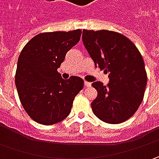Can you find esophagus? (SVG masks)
I'll list each match as a JSON object with an SVG mask.
<instances>
[{"label": "esophagus", "mask_w": 159, "mask_h": 159, "mask_svg": "<svg viewBox=\"0 0 159 159\" xmlns=\"http://www.w3.org/2000/svg\"><path fill=\"white\" fill-rule=\"evenodd\" d=\"M84 85H85V87H86V88H89V87H91V82L85 81V82H84Z\"/></svg>", "instance_id": "obj_1"}]
</instances>
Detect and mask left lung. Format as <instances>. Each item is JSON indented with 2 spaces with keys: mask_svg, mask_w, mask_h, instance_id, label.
<instances>
[{
  "mask_svg": "<svg viewBox=\"0 0 159 159\" xmlns=\"http://www.w3.org/2000/svg\"><path fill=\"white\" fill-rule=\"evenodd\" d=\"M82 40L95 66L110 79L107 86L92 84L98 94L91 102L93 112L105 123L124 122L143 99L147 73L141 53L129 39L111 31L83 30Z\"/></svg>",
  "mask_w": 159,
  "mask_h": 159,
  "instance_id": "8db88e82",
  "label": "left lung"
}]
</instances>
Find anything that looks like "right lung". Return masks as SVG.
Instances as JSON below:
<instances>
[{
	"label": "right lung",
	"instance_id": "obj_1",
	"mask_svg": "<svg viewBox=\"0 0 159 159\" xmlns=\"http://www.w3.org/2000/svg\"><path fill=\"white\" fill-rule=\"evenodd\" d=\"M80 35V29L40 34L28 41L19 55L15 77L17 94L25 111L40 124L53 125L64 120L83 89L81 78L64 80L57 71Z\"/></svg>",
	"mask_w": 159,
	"mask_h": 159
}]
</instances>
